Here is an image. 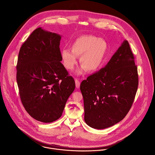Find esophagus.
<instances>
[{
	"mask_svg": "<svg viewBox=\"0 0 155 155\" xmlns=\"http://www.w3.org/2000/svg\"><path fill=\"white\" fill-rule=\"evenodd\" d=\"M75 84H76V87L77 88H79L80 87V85H81V83L79 82V81L77 79H75Z\"/></svg>",
	"mask_w": 155,
	"mask_h": 155,
	"instance_id": "34e87169",
	"label": "esophagus"
}]
</instances>
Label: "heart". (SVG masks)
Listing matches in <instances>:
<instances>
[{
  "instance_id": "heart-1",
  "label": "heart",
  "mask_w": 155,
  "mask_h": 155,
  "mask_svg": "<svg viewBox=\"0 0 155 155\" xmlns=\"http://www.w3.org/2000/svg\"><path fill=\"white\" fill-rule=\"evenodd\" d=\"M71 49L64 48L61 51V57L65 67L71 70L77 63L78 57L81 56V67L78 74H82L85 70L89 73L98 71L107 60L109 45L102 38L93 35H84L75 40Z\"/></svg>"
}]
</instances>
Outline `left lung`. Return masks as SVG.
<instances>
[{"mask_svg":"<svg viewBox=\"0 0 155 155\" xmlns=\"http://www.w3.org/2000/svg\"><path fill=\"white\" fill-rule=\"evenodd\" d=\"M138 85L137 67L125 40L106 66L81 84L86 124L101 130L119 122L130 110Z\"/></svg>","mask_w":155,"mask_h":155,"instance_id":"1","label":"left lung"}]
</instances>
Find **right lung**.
Listing matches in <instances>:
<instances>
[{
	"label": "right lung",
	"mask_w": 155,
	"mask_h": 155,
	"mask_svg": "<svg viewBox=\"0 0 155 155\" xmlns=\"http://www.w3.org/2000/svg\"><path fill=\"white\" fill-rule=\"evenodd\" d=\"M61 36L39 27L22 45L17 81L22 105L35 119L51 123L59 119L75 88L61 57Z\"/></svg>",
	"instance_id": "1"
}]
</instances>
